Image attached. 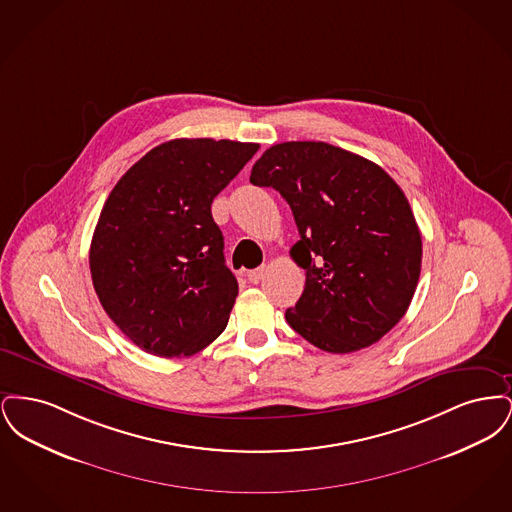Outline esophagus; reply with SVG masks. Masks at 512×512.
<instances>
[{
  "instance_id": "esophagus-1",
  "label": "esophagus",
  "mask_w": 512,
  "mask_h": 512,
  "mask_svg": "<svg viewBox=\"0 0 512 512\" xmlns=\"http://www.w3.org/2000/svg\"><path fill=\"white\" fill-rule=\"evenodd\" d=\"M265 274H267V267H265V265H263V267L253 268V270L247 272V280H249L251 284H259V282L265 278Z\"/></svg>"
}]
</instances>
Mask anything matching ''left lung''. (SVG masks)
Masks as SVG:
<instances>
[{"label":"left lung","instance_id":"left-lung-1","mask_svg":"<svg viewBox=\"0 0 512 512\" xmlns=\"http://www.w3.org/2000/svg\"><path fill=\"white\" fill-rule=\"evenodd\" d=\"M249 182L288 201L299 230L295 263L305 290L286 311L293 330L328 353H353L407 313L420 276L422 238L388 172L324 142L268 147Z\"/></svg>","mask_w":512,"mask_h":512}]
</instances>
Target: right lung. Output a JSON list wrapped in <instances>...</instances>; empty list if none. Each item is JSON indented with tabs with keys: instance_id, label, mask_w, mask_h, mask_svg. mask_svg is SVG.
I'll use <instances>...</instances> for the list:
<instances>
[{
	"instance_id": "obj_1",
	"label": "right lung",
	"mask_w": 512,
	"mask_h": 512,
	"mask_svg": "<svg viewBox=\"0 0 512 512\" xmlns=\"http://www.w3.org/2000/svg\"><path fill=\"white\" fill-rule=\"evenodd\" d=\"M259 144L180 138L153 147L107 197L90 245L99 303L157 357H190L228 324L238 280L211 203Z\"/></svg>"
}]
</instances>
